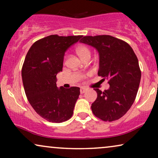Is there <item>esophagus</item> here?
Returning a JSON list of instances; mask_svg holds the SVG:
<instances>
[{"label":"esophagus","instance_id":"34e87169","mask_svg":"<svg viewBox=\"0 0 158 158\" xmlns=\"http://www.w3.org/2000/svg\"><path fill=\"white\" fill-rule=\"evenodd\" d=\"M80 91H81V94H84V93L86 91V88H81V89H80Z\"/></svg>","mask_w":158,"mask_h":158}]
</instances>
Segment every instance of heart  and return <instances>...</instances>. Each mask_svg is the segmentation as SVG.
I'll return each instance as SVG.
<instances>
[{
    "instance_id": "obj_1",
    "label": "heart",
    "mask_w": 158,
    "mask_h": 158,
    "mask_svg": "<svg viewBox=\"0 0 158 158\" xmlns=\"http://www.w3.org/2000/svg\"><path fill=\"white\" fill-rule=\"evenodd\" d=\"M76 52L77 53L81 59H83L87 55H90V50L88 47L85 45H79L76 48Z\"/></svg>"
}]
</instances>
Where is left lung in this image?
<instances>
[{
	"label": "left lung",
	"instance_id": "8db88e82",
	"mask_svg": "<svg viewBox=\"0 0 158 158\" xmlns=\"http://www.w3.org/2000/svg\"><path fill=\"white\" fill-rule=\"evenodd\" d=\"M80 42L94 47L99 53L98 76L109 80L110 87L97 93L91 109L96 117L113 122L122 117L137 96L141 70L133 49L126 42L110 35L85 36Z\"/></svg>",
	"mask_w": 158,
	"mask_h": 158
}]
</instances>
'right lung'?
I'll use <instances>...</instances> for the list:
<instances>
[{
    "label": "right lung",
    "mask_w": 158,
    "mask_h": 158,
    "mask_svg": "<svg viewBox=\"0 0 158 158\" xmlns=\"http://www.w3.org/2000/svg\"><path fill=\"white\" fill-rule=\"evenodd\" d=\"M81 37L46 36L34 42L25 57L21 76L26 96L34 111L49 122L61 123L73 116L80 88H58L56 76L62 70L64 52Z\"/></svg>",
    "instance_id": "1"
}]
</instances>
